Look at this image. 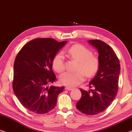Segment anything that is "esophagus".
<instances>
[{"mask_svg":"<svg viewBox=\"0 0 132 132\" xmlns=\"http://www.w3.org/2000/svg\"><path fill=\"white\" fill-rule=\"evenodd\" d=\"M65 89L67 90H72L73 88H71V87H66Z\"/></svg>","mask_w":132,"mask_h":132,"instance_id":"obj_1","label":"esophagus"}]
</instances>
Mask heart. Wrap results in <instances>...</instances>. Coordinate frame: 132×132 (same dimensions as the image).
Segmentation results:
<instances>
[{
    "label": "heart",
    "instance_id": "1",
    "mask_svg": "<svg viewBox=\"0 0 132 132\" xmlns=\"http://www.w3.org/2000/svg\"><path fill=\"white\" fill-rule=\"evenodd\" d=\"M70 59L78 62L76 72H66L59 78L61 84L73 87L84 81V75L87 78L94 77L99 69V57L93 54L92 51L81 44H74L66 51ZM54 70L61 73L65 69L64 58L62 53H57L52 60Z\"/></svg>",
    "mask_w": 132,
    "mask_h": 132
}]
</instances>
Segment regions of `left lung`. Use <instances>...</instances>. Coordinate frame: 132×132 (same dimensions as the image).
I'll list each match as a JSON object with an SVG mask.
<instances>
[{
  "instance_id": "8db88e82",
  "label": "left lung",
  "mask_w": 132,
  "mask_h": 132,
  "mask_svg": "<svg viewBox=\"0 0 132 132\" xmlns=\"http://www.w3.org/2000/svg\"><path fill=\"white\" fill-rule=\"evenodd\" d=\"M88 42L97 48L100 66L96 77L89 82L90 90L79 89L81 97L77 108L82 114L94 116L105 111L116 98L120 72L119 59L106 43L98 39Z\"/></svg>"
}]
</instances>
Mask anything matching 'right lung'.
Segmentation results:
<instances>
[{"mask_svg":"<svg viewBox=\"0 0 132 132\" xmlns=\"http://www.w3.org/2000/svg\"><path fill=\"white\" fill-rule=\"evenodd\" d=\"M66 41L52 38H36L23 46L14 64L12 88L25 108L38 114L54 108L64 87L48 86L57 80L52 60Z\"/></svg>","mask_w":132,"mask_h":132,"instance_id":"add662e5","label":"right lung"}]
</instances>
